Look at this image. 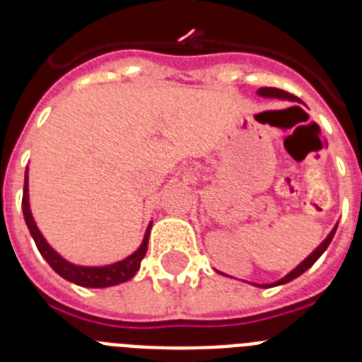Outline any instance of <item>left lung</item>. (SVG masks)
<instances>
[{
    "label": "left lung",
    "mask_w": 362,
    "mask_h": 362,
    "mask_svg": "<svg viewBox=\"0 0 362 362\" xmlns=\"http://www.w3.org/2000/svg\"><path fill=\"white\" fill-rule=\"evenodd\" d=\"M257 94L261 95V98L284 99V101H293V103H300V99L296 98V95H292V94H288V92L281 90V88H272V86H263V88H259ZM337 225H339V223H337ZM337 225H335L334 228H332V232L328 233V235H326L325 241H322L321 245H319L317 248H315V250H313L312 254H310L308 257L305 259V261H300V263L297 264V267L293 268L292 272H288V274H286V276H284V277H281L279 281H276V283H268V284H257V283H252V284H254V286H259V288H272V286H279V284L290 283V281H293V279H296V277H299L300 274H305V272L308 270V268L312 267V264L315 263V261H317V259L321 257L322 254H325V250H326V248H328V245H330V243H332V239H334L335 230H337Z\"/></svg>",
    "instance_id": "8db88e82"
}]
</instances>
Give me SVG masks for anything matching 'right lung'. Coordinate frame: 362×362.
<instances>
[{"label": "right lung", "mask_w": 362, "mask_h": 362, "mask_svg": "<svg viewBox=\"0 0 362 362\" xmlns=\"http://www.w3.org/2000/svg\"><path fill=\"white\" fill-rule=\"evenodd\" d=\"M21 206H23L25 223H27L32 239L36 243L37 250L43 255L45 261L50 264V268L56 274H59L63 279L78 284V286H85V288H107V286H116V284L130 281L137 274L139 267H141V261L146 254V248H148V235L150 228H152V221L146 226L145 238H143L139 248L136 252H132L129 257L121 259L117 263L105 264V267H81V264L70 263L63 255L57 254L52 246L49 245V241L43 238V233L40 232V228H37L34 216L30 212V199H28V168L25 170V187Z\"/></svg>", "instance_id": "obj_1"}]
</instances>
